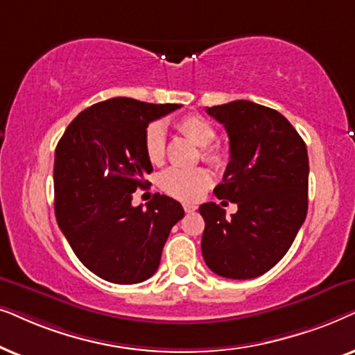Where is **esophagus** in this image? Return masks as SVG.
<instances>
[{
    "instance_id": "1",
    "label": "esophagus",
    "mask_w": 355,
    "mask_h": 355,
    "mask_svg": "<svg viewBox=\"0 0 355 355\" xmlns=\"http://www.w3.org/2000/svg\"><path fill=\"white\" fill-rule=\"evenodd\" d=\"M183 209H185V212H195L196 206L195 205H183Z\"/></svg>"
}]
</instances>
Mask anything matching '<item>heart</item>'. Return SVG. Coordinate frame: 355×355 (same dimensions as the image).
I'll return each mask as SVG.
<instances>
[{
	"mask_svg": "<svg viewBox=\"0 0 355 355\" xmlns=\"http://www.w3.org/2000/svg\"><path fill=\"white\" fill-rule=\"evenodd\" d=\"M177 130L201 148L205 162L220 167L225 162V153L220 146L212 143L216 130L200 115H187L177 121ZM143 146L150 164L160 165L165 159V131L160 123H150L144 131ZM211 173L206 168H168L160 175L159 185L170 196L182 201H198L211 187Z\"/></svg>",
	"mask_w": 355,
	"mask_h": 355,
	"instance_id": "b5f03b06",
	"label": "heart"
}]
</instances>
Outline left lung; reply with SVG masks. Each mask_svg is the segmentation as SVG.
<instances>
[{
  "instance_id": "1",
  "label": "left lung",
  "mask_w": 355,
  "mask_h": 355,
  "mask_svg": "<svg viewBox=\"0 0 355 355\" xmlns=\"http://www.w3.org/2000/svg\"><path fill=\"white\" fill-rule=\"evenodd\" d=\"M206 112L230 141V160L214 193L239 211L227 219L216 202L200 206L202 258L222 277L253 279L281 261L306 217V146L284 115L259 103L234 101Z\"/></svg>"
}]
</instances>
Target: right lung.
Wrapping results in <instances>:
<instances>
[{"label": "right lung", "mask_w": 355, "mask_h": 355, "mask_svg": "<svg viewBox=\"0 0 355 355\" xmlns=\"http://www.w3.org/2000/svg\"><path fill=\"white\" fill-rule=\"evenodd\" d=\"M178 103L108 98L69 123L55 150V216L89 271L115 284H138L157 271L172 227L185 216L173 198L155 193L133 206L153 172L143 138L150 121Z\"/></svg>", "instance_id": "obj_1"}]
</instances>
